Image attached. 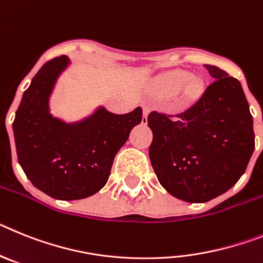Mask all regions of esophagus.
I'll return each instance as SVG.
<instances>
[{"instance_id": "esophagus-1", "label": "esophagus", "mask_w": 263, "mask_h": 263, "mask_svg": "<svg viewBox=\"0 0 263 263\" xmlns=\"http://www.w3.org/2000/svg\"><path fill=\"white\" fill-rule=\"evenodd\" d=\"M148 114H149V108L144 107V108H143V124H145V123H147Z\"/></svg>"}]
</instances>
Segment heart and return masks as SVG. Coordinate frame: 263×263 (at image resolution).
I'll use <instances>...</instances> for the list:
<instances>
[{
	"mask_svg": "<svg viewBox=\"0 0 263 263\" xmlns=\"http://www.w3.org/2000/svg\"><path fill=\"white\" fill-rule=\"evenodd\" d=\"M151 88L157 97H173L176 93L181 95L184 104L193 103L205 92V82L202 78L192 75L191 71L175 68L161 72L152 79Z\"/></svg>",
	"mask_w": 263,
	"mask_h": 263,
	"instance_id": "heart-1",
	"label": "heart"
}]
</instances>
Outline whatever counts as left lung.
Returning <instances> with one entry per match:
<instances>
[{
    "instance_id": "8db88e82",
    "label": "left lung",
    "mask_w": 263,
    "mask_h": 263,
    "mask_svg": "<svg viewBox=\"0 0 263 263\" xmlns=\"http://www.w3.org/2000/svg\"><path fill=\"white\" fill-rule=\"evenodd\" d=\"M214 82L186 111L148 115L154 140L149 159L157 180L173 197L206 202L229 191L254 152L245 92L236 78L205 65Z\"/></svg>"
}]
</instances>
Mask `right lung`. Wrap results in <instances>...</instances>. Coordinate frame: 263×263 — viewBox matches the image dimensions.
Wrapping results in <instances>:
<instances>
[{
  "instance_id": "obj_1",
  "label": "right lung",
  "mask_w": 263,
  "mask_h": 263,
  "mask_svg": "<svg viewBox=\"0 0 263 263\" xmlns=\"http://www.w3.org/2000/svg\"><path fill=\"white\" fill-rule=\"evenodd\" d=\"M71 65L61 55L46 62L22 95L13 123L18 163L35 188L57 200L90 197L106 185L114 157L143 119L141 107L112 114L103 106L75 122L50 111L59 77Z\"/></svg>"
}]
</instances>
